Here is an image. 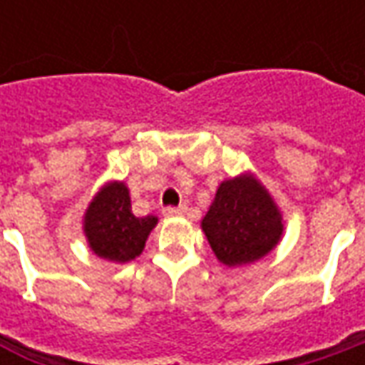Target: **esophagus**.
<instances>
[{"label":"esophagus","instance_id":"obj_1","mask_svg":"<svg viewBox=\"0 0 365 365\" xmlns=\"http://www.w3.org/2000/svg\"><path fill=\"white\" fill-rule=\"evenodd\" d=\"M166 217H178V215H185L187 213V205H180V207H166L162 211Z\"/></svg>","mask_w":365,"mask_h":365}]
</instances>
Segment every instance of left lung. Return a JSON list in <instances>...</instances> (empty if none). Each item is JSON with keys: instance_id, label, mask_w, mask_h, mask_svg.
Wrapping results in <instances>:
<instances>
[{"instance_id": "8db88e82", "label": "left lung", "mask_w": 365, "mask_h": 365, "mask_svg": "<svg viewBox=\"0 0 365 365\" xmlns=\"http://www.w3.org/2000/svg\"><path fill=\"white\" fill-rule=\"evenodd\" d=\"M201 225L211 250L227 266L264 258L282 235V217L276 205L250 176L219 185Z\"/></svg>"}]
</instances>
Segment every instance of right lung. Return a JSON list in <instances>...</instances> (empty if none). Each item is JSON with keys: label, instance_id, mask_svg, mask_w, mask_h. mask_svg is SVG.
<instances>
[{"label": "right lung", "instance_id": "1", "mask_svg": "<svg viewBox=\"0 0 365 365\" xmlns=\"http://www.w3.org/2000/svg\"><path fill=\"white\" fill-rule=\"evenodd\" d=\"M156 221L154 215L135 217L128 187L123 182H111L89 205L85 213V235L99 258L128 262L142 254Z\"/></svg>", "mask_w": 365, "mask_h": 365}]
</instances>
